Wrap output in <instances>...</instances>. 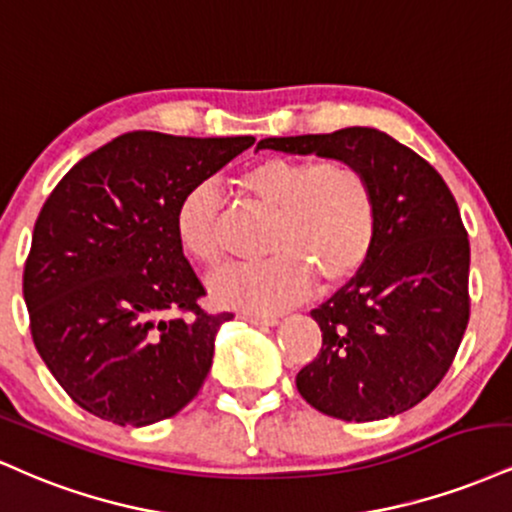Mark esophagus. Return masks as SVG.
<instances>
[{"instance_id":"esophagus-1","label":"esophagus","mask_w":512,"mask_h":512,"mask_svg":"<svg viewBox=\"0 0 512 512\" xmlns=\"http://www.w3.org/2000/svg\"><path fill=\"white\" fill-rule=\"evenodd\" d=\"M244 321L251 323V326H256V328H273V326H278V318H273V316H254V314H246Z\"/></svg>"}]
</instances>
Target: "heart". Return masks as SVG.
<instances>
[{
	"mask_svg": "<svg viewBox=\"0 0 512 512\" xmlns=\"http://www.w3.org/2000/svg\"><path fill=\"white\" fill-rule=\"evenodd\" d=\"M251 201L273 210L268 251L254 266H234L210 280L215 302L251 314L290 309L314 280L335 290L369 261L378 232V206L369 177L342 160L266 158L237 177ZM182 249L206 268L225 258L222 198L213 184H196L174 215Z\"/></svg>",
	"mask_w": 512,
	"mask_h": 512,
	"instance_id": "obj_1",
	"label": "heart"
}]
</instances>
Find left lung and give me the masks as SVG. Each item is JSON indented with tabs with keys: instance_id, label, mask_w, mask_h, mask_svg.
<instances>
[{
	"instance_id": "obj_1",
	"label": "left lung",
	"mask_w": 512,
	"mask_h": 512,
	"mask_svg": "<svg viewBox=\"0 0 512 512\" xmlns=\"http://www.w3.org/2000/svg\"><path fill=\"white\" fill-rule=\"evenodd\" d=\"M258 148L359 167L376 194L369 261L326 304L302 398L342 422H376L422 402L453 364L470 321V239L448 184L422 155L369 126L263 138Z\"/></svg>"
}]
</instances>
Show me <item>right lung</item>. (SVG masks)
<instances>
[{
    "instance_id": "obj_1",
    "label": "right lung",
    "mask_w": 512,
    "mask_h": 512,
    "mask_svg": "<svg viewBox=\"0 0 512 512\" xmlns=\"http://www.w3.org/2000/svg\"><path fill=\"white\" fill-rule=\"evenodd\" d=\"M254 136L129 131L78 160L35 220L23 270L30 335L78 407L148 426L189 405L232 314H206L177 206Z\"/></svg>"
}]
</instances>
